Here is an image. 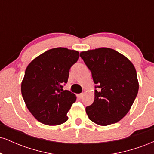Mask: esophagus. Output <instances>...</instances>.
I'll use <instances>...</instances> for the list:
<instances>
[{
  "instance_id": "obj_1",
  "label": "esophagus",
  "mask_w": 154,
  "mask_h": 154,
  "mask_svg": "<svg viewBox=\"0 0 154 154\" xmlns=\"http://www.w3.org/2000/svg\"><path fill=\"white\" fill-rule=\"evenodd\" d=\"M83 97V93H80V94H77V98H79V99H81V98H82Z\"/></svg>"
}]
</instances>
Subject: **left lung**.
<instances>
[{
	"instance_id": "1",
	"label": "left lung",
	"mask_w": 154,
	"mask_h": 154,
	"mask_svg": "<svg viewBox=\"0 0 154 154\" xmlns=\"http://www.w3.org/2000/svg\"><path fill=\"white\" fill-rule=\"evenodd\" d=\"M96 84L93 104L85 109L90 120L106 126L130 111L139 89L137 73L128 58L114 49L99 48L80 53Z\"/></svg>"
}]
</instances>
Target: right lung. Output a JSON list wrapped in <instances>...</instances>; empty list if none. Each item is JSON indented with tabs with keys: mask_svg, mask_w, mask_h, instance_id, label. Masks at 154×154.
I'll list each match as a JSON object with an SVG mask.
<instances>
[{
	"mask_svg": "<svg viewBox=\"0 0 154 154\" xmlns=\"http://www.w3.org/2000/svg\"><path fill=\"white\" fill-rule=\"evenodd\" d=\"M79 57L78 51L56 48L38 56L26 67L22 95L28 110L40 122L59 125L68 119L67 112L77 97L63 91V85Z\"/></svg>",
	"mask_w": 154,
	"mask_h": 154,
	"instance_id": "1",
	"label": "right lung"
}]
</instances>
